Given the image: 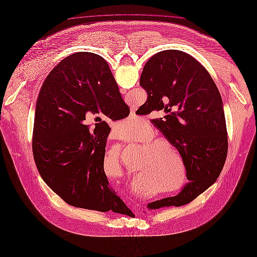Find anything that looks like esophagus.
<instances>
[{
  "mask_svg": "<svg viewBox=\"0 0 257 257\" xmlns=\"http://www.w3.org/2000/svg\"><path fill=\"white\" fill-rule=\"evenodd\" d=\"M130 120L132 121V122H134V121H136V122H138V121H140L141 120V118H139L136 114H135V111H132L131 112V115H130Z\"/></svg>",
  "mask_w": 257,
  "mask_h": 257,
  "instance_id": "34e87169",
  "label": "esophagus"
}]
</instances>
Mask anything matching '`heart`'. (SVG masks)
Returning a JSON list of instances; mask_svg holds the SVG:
<instances>
[{
  "mask_svg": "<svg viewBox=\"0 0 257 257\" xmlns=\"http://www.w3.org/2000/svg\"><path fill=\"white\" fill-rule=\"evenodd\" d=\"M137 128V123L123 120L119 122L115 127L118 135H131L134 134ZM153 137L151 130H146L143 135L138 140H134L135 144L146 142ZM138 159L142 161L147 166V171L151 179H153L161 189L166 193H176L183 189L187 183V173L184 165L181 162L182 167V178L181 171L178 166L180 161V156L176 152L173 145L166 138H155L139 146ZM113 162L117 166L120 165V154L117 150H113L110 154ZM181 180H180L179 179Z\"/></svg>",
  "mask_w": 257,
  "mask_h": 257,
  "instance_id": "1",
  "label": "heart"
}]
</instances>
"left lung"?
I'll return each mask as SVG.
<instances>
[{"mask_svg": "<svg viewBox=\"0 0 257 257\" xmlns=\"http://www.w3.org/2000/svg\"><path fill=\"white\" fill-rule=\"evenodd\" d=\"M140 86L148 97L139 115L175 109L154 122L178 150L190 181L178 195L149 203L147 209L186 205L216 182L225 163L228 140L221 96L207 69L180 50L151 57Z\"/></svg>", "mask_w": 257, "mask_h": 257, "instance_id": "obj_1", "label": "left lung"}]
</instances>
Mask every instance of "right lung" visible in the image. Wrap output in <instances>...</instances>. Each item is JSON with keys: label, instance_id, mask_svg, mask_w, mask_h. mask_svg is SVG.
I'll use <instances>...</instances> for the list:
<instances>
[{"label": "right lung", "instance_id": "obj_1", "mask_svg": "<svg viewBox=\"0 0 257 257\" xmlns=\"http://www.w3.org/2000/svg\"><path fill=\"white\" fill-rule=\"evenodd\" d=\"M128 114L108 64L98 55H70L48 74L36 103L33 155L42 180L65 202L98 212L125 207L103 169L110 127L100 116L116 121ZM90 115L100 120L93 133L84 124Z\"/></svg>", "mask_w": 257, "mask_h": 257}]
</instances>
